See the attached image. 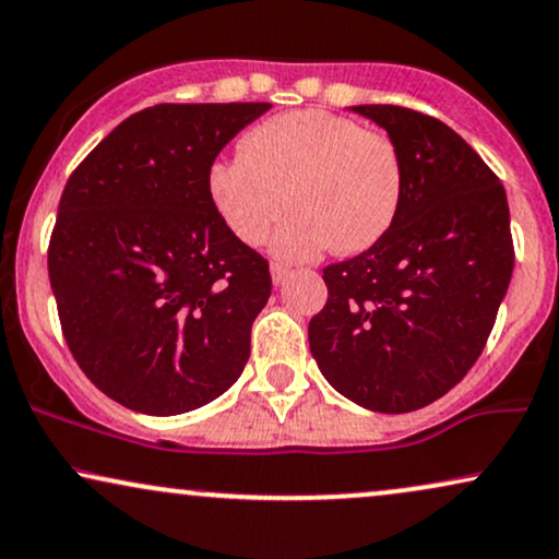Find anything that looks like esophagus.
I'll list each match as a JSON object with an SVG mask.
<instances>
[{"label": "esophagus", "instance_id": "1", "mask_svg": "<svg viewBox=\"0 0 559 559\" xmlns=\"http://www.w3.org/2000/svg\"><path fill=\"white\" fill-rule=\"evenodd\" d=\"M269 272H272V282H274V287L285 285L287 277H290V266L280 264V261H274V264H272V269H269Z\"/></svg>", "mask_w": 559, "mask_h": 559}]
</instances>
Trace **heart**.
<instances>
[{"mask_svg":"<svg viewBox=\"0 0 559 559\" xmlns=\"http://www.w3.org/2000/svg\"><path fill=\"white\" fill-rule=\"evenodd\" d=\"M210 197L233 236L261 246L285 206L280 257L306 261L329 246L360 253L394 225L404 170L396 144L344 116L306 108L248 129L240 153L210 170Z\"/></svg>","mask_w":559,"mask_h":559,"instance_id":"b5f03b06","label":"heart"}]
</instances>
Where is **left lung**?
Instances as JSON below:
<instances>
[{"label": "left lung", "instance_id": "8db88e82", "mask_svg": "<svg viewBox=\"0 0 559 559\" xmlns=\"http://www.w3.org/2000/svg\"><path fill=\"white\" fill-rule=\"evenodd\" d=\"M402 157L394 225L323 269L329 300L308 342L329 383L365 409L402 415L469 373L513 274L506 189L461 136L412 108L353 106Z\"/></svg>", "mask_w": 559, "mask_h": 559}]
</instances>
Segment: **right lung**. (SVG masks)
<instances>
[{
	"label": "right lung",
	"mask_w": 559,
	"mask_h": 559,
	"mask_svg": "<svg viewBox=\"0 0 559 559\" xmlns=\"http://www.w3.org/2000/svg\"><path fill=\"white\" fill-rule=\"evenodd\" d=\"M269 108H144L69 176L48 246L61 332L90 381L129 409L183 415L243 373L272 277L206 181L219 150Z\"/></svg>",
	"instance_id": "obj_1"
}]
</instances>
